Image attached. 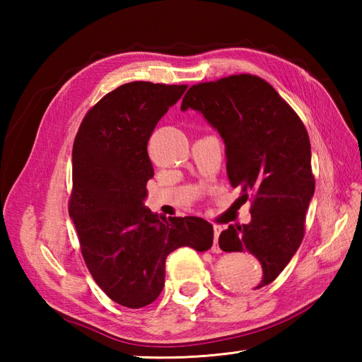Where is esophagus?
Masks as SVG:
<instances>
[{
  "label": "esophagus",
  "mask_w": 362,
  "mask_h": 362,
  "mask_svg": "<svg viewBox=\"0 0 362 362\" xmlns=\"http://www.w3.org/2000/svg\"><path fill=\"white\" fill-rule=\"evenodd\" d=\"M213 230H214V243H213L211 252L221 253V247H219V244H218V238H219V235H221V232H222V227H221V226H213Z\"/></svg>",
  "instance_id": "obj_1"
}]
</instances>
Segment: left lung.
<instances>
[{
	"mask_svg": "<svg viewBox=\"0 0 362 362\" xmlns=\"http://www.w3.org/2000/svg\"><path fill=\"white\" fill-rule=\"evenodd\" d=\"M182 110L193 109L226 143L230 185L252 197L249 224L228 226L224 252H249L263 276L259 289L280 275L302 244L305 214L314 194L310 136L298 115L264 79L235 74L189 87Z\"/></svg>",
	"mask_w": 362,
	"mask_h": 362,
	"instance_id": "left-lung-1",
	"label": "left lung"
}]
</instances>
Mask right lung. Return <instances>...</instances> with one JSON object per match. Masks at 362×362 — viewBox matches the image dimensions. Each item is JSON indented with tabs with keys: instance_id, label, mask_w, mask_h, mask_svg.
Here are the masks:
<instances>
[{
	"instance_id": "add662e5",
	"label": "right lung",
	"mask_w": 362,
	"mask_h": 362,
	"mask_svg": "<svg viewBox=\"0 0 362 362\" xmlns=\"http://www.w3.org/2000/svg\"><path fill=\"white\" fill-rule=\"evenodd\" d=\"M187 86L129 82L83 117L73 144L70 218L88 271L126 308L152 303L165 286V263L188 245L205 252L213 226L202 218H161L143 206L153 177L148 141Z\"/></svg>"
}]
</instances>
